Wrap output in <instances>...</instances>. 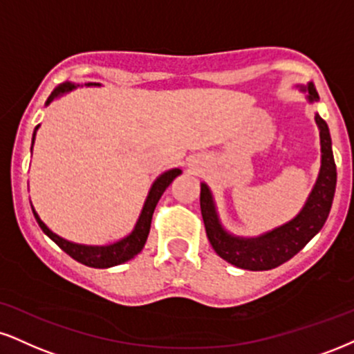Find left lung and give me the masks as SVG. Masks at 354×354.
Masks as SVG:
<instances>
[{"label":"left lung","instance_id":"1","mask_svg":"<svg viewBox=\"0 0 354 354\" xmlns=\"http://www.w3.org/2000/svg\"><path fill=\"white\" fill-rule=\"evenodd\" d=\"M301 92H306V100L310 104L320 100L313 82L297 85ZM318 130H320L322 165L312 193L295 218L279 227L272 229L255 237L234 236L221 223L214 196L209 186L201 183V214L206 227L207 239L212 249L225 262L245 270H270L282 266L293 255L299 254L310 241L320 232L323 224L330 214L333 196L336 189V165L331 150V136L326 122L318 113H315Z\"/></svg>","mask_w":354,"mask_h":354}]
</instances>
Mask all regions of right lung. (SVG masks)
Returning a JSON list of instances; mask_svg holds the SVG:
<instances>
[{"mask_svg": "<svg viewBox=\"0 0 354 354\" xmlns=\"http://www.w3.org/2000/svg\"><path fill=\"white\" fill-rule=\"evenodd\" d=\"M87 87H99L100 84L95 82H88L85 84ZM79 85L72 84V82H64L59 85L57 88H54V92L50 93L49 99L46 100V107L50 104V102L59 99V97L66 95L77 88ZM39 129V125L34 129L32 133V145H34V138H36V131ZM32 150V147H31ZM183 171L181 168H173L168 169V171L161 173L155 181H153L150 191H148L147 199H145V204L142 207V212H140L138 221H136L133 231H131L129 236H125L123 239L113 242V244L109 245H87V244H77V242H71L64 237L57 236V234L50 231V229L42 223L39 214H37L34 206L31 204V209L34 218H36L37 224L42 229V232L53 239L55 244H57L66 254H69L74 261H77L80 263L87 267H93V269H109V267L113 266H120V263L130 261L133 259L136 254L142 252V249L145 247V242L148 239V234H150V225H151V218H153V211H155L156 204H158L161 194L165 193V189L171 185V181L176 176H180Z\"/></svg>", "mask_w": 354, "mask_h": 354, "instance_id": "obj_1", "label": "right lung"}]
</instances>
